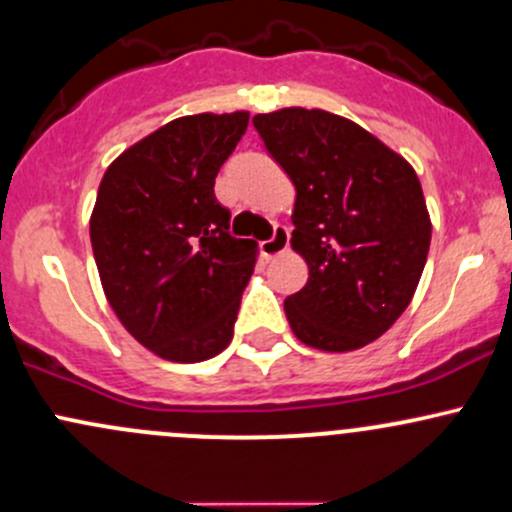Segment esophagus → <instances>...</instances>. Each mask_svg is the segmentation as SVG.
Segmentation results:
<instances>
[{"mask_svg": "<svg viewBox=\"0 0 512 512\" xmlns=\"http://www.w3.org/2000/svg\"><path fill=\"white\" fill-rule=\"evenodd\" d=\"M286 247H289V230H286V226H274L272 238L260 243V252L265 260H272V257L282 255Z\"/></svg>", "mask_w": 512, "mask_h": 512, "instance_id": "1", "label": "esophagus"}]
</instances>
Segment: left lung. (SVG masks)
Returning <instances> with one entry per match:
<instances>
[{
	"instance_id": "left-lung-1",
	"label": "left lung",
	"mask_w": 512,
	"mask_h": 512,
	"mask_svg": "<svg viewBox=\"0 0 512 512\" xmlns=\"http://www.w3.org/2000/svg\"><path fill=\"white\" fill-rule=\"evenodd\" d=\"M267 153L296 187L291 247L308 282L284 301L303 345L350 352L411 303L430 250L418 174L357 123L320 109L257 114Z\"/></svg>"
}]
</instances>
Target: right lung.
I'll return each instance as SVG.
<instances>
[{"instance_id": "right-lung-1", "label": "right lung", "mask_w": 512, "mask_h": 512, "mask_svg": "<svg viewBox=\"0 0 512 512\" xmlns=\"http://www.w3.org/2000/svg\"><path fill=\"white\" fill-rule=\"evenodd\" d=\"M247 119H174L116 157L99 184L89 238L104 294L123 328L170 362H204L233 340L257 243L228 233L213 184Z\"/></svg>"}]
</instances>
